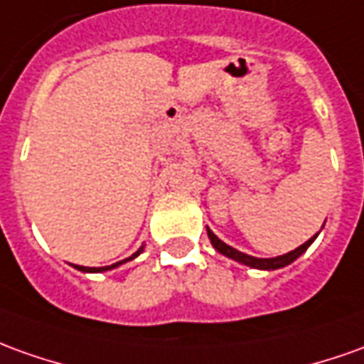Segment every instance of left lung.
I'll list each match as a JSON object with an SVG mask.
<instances>
[{
	"label": "left lung",
	"mask_w": 364,
	"mask_h": 364,
	"mask_svg": "<svg viewBox=\"0 0 364 364\" xmlns=\"http://www.w3.org/2000/svg\"><path fill=\"white\" fill-rule=\"evenodd\" d=\"M208 237H210V242L214 245L215 250L220 252V254H224L225 257H232L235 262L240 263H245V265H250V267H257V269H277V267H285V265H289L291 262H295L299 255L311 245V242L315 240V235H313L311 240H307L305 244L299 245L297 250H293L289 254L285 255H279V257H269V259H262V257H254V255H247V254H242V252H237L234 250L232 245L224 244L218 235L212 232V230H208Z\"/></svg>",
	"instance_id": "obj_1"
}]
</instances>
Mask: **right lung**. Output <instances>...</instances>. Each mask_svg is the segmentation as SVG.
<instances>
[{
  "mask_svg": "<svg viewBox=\"0 0 364 364\" xmlns=\"http://www.w3.org/2000/svg\"><path fill=\"white\" fill-rule=\"evenodd\" d=\"M139 254H140V250H139V252H136V254L130 255L129 259H132V257H136V255H139ZM129 259H122V262L112 263V265H107V267H87V269H85V267H81V265H79V269H81V272H107V269H112V267H117V265H120V263L129 262Z\"/></svg>",
  "mask_w": 364,
  "mask_h": 364,
  "instance_id": "add662e5",
  "label": "right lung"
}]
</instances>
